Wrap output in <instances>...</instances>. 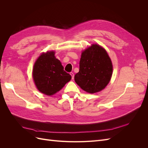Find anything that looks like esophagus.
<instances>
[{"label":"esophagus","mask_w":148,"mask_h":148,"mask_svg":"<svg viewBox=\"0 0 148 148\" xmlns=\"http://www.w3.org/2000/svg\"><path fill=\"white\" fill-rule=\"evenodd\" d=\"M70 74L71 76V78H72V79H74V73L73 72H70Z\"/></svg>","instance_id":"esophagus-1"}]
</instances>
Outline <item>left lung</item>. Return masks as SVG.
I'll use <instances>...</instances> for the list:
<instances>
[{"label": "left lung", "instance_id": "1", "mask_svg": "<svg viewBox=\"0 0 148 148\" xmlns=\"http://www.w3.org/2000/svg\"><path fill=\"white\" fill-rule=\"evenodd\" d=\"M112 75V64L106 51L97 44L82 53L79 72L75 81L84 91L95 93L105 88Z\"/></svg>", "mask_w": 148, "mask_h": 148}]
</instances>
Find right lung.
Here are the masks:
<instances>
[{
	"label": "right lung",
	"mask_w": 148,
	"mask_h": 148,
	"mask_svg": "<svg viewBox=\"0 0 148 148\" xmlns=\"http://www.w3.org/2000/svg\"><path fill=\"white\" fill-rule=\"evenodd\" d=\"M54 54L53 51L42 53L36 61L33 70L34 82L38 89L48 96L59 91L71 79Z\"/></svg>",
	"instance_id": "1"
}]
</instances>
